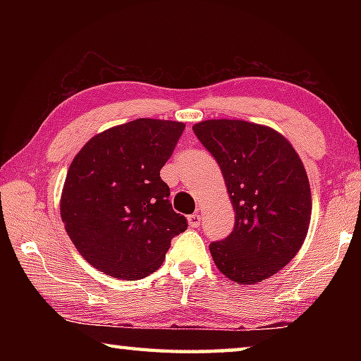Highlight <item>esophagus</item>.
Wrapping results in <instances>:
<instances>
[{
	"label": "esophagus",
	"mask_w": 361,
	"mask_h": 361,
	"mask_svg": "<svg viewBox=\"0 0 361 361\" xmlns=\"http://www.w3.org/2000/svg\"><path fill=\"white\" fill-rule=\"evenodd\" d=\"M200 221H202V218H200L199 213H192L191 216H188V223H189V226H191V228H197Z\"/></svg>",
	"instance_id": "1"
}]
</instances>
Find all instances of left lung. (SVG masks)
<instances>
[{
    "label": "left lung",
    "instance_id": "left-lung-1",
    "mask_svg": "<svg viewBox=\"0 0 361 361\" xmlns=\"http://www.w3.org/2000/svg\"><path fill=\"white\" fill-rule=\"evenodd\" d=\"M192 130L216 159L235 212L234 231L213 242L219 272L240 285L262 282L295 258L312 213L304 164L272 127L239 119H209Z\"/></svg>",
    "mask_w": 361,
    "mask_h": 361
}]
</instances>
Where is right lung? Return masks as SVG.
<instances>
[{
    "mask_svg": "<svg viewBox=\"0 0 361 361\" xmlns=\"http://www.w3.org/2000/svg\"><path fill=\"white\" fill-rule=\"evenodd\" d=\"M185 124L140 118L97 133L73 159L60 216L82 258L100 272L138 280L157 271L188 228L161 180Z\"/></svg>",
    "mask_w": 361,
    "mask_h": 361,
    "instance_id": "add662e5",
    "label": "right lung"
}]
</instances>
